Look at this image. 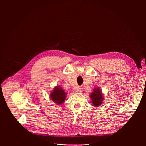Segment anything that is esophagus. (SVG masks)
Masks as SVG:
<instances>
[{
    "mask_svg": "<svg viewBox=\"0 0 146 146\" xmlns=\"http://www.w3.org/2000/svg\"><path fill=\"white\" fill-rule=\"evenodd\" d=\"M83 88L82 87H81V86H79V88H78V91L79 92H83Z\"/></svg>",
    "mask_w": 146,
    "mask_h": 146,
    "instance_id": "34e87169",
    "label": "esophagus"
}]
</instances>
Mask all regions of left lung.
Segmentation results:
<instances>
[{
  "mask_svg": "<svg viewBox=\"0 0 146 146\" xmlns=\"http://www.w3.org/2000/svg\"><path fill=\"white\" fill-rule=\"evenodd\" d=\"M90 98L92 99V102L95 107H98L101 105L103 101V96L102 93L100 89L95 88L94 92L91 94Z\"/></svg>",
  "mask_w": 146,
  "mask_h": 146,
  "instance_id": "obj_1",
  "label": "left lung"
}]
</instances>
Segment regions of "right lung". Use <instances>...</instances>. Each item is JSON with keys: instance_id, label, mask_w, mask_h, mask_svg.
I'll return each mask as SVG.
<instances>
[{"instance_id": "1", "label": "right lung", "mask_w": 146, "mask_h": 146, "mask_svg": "<svg viewBox=\"0 0 146 146\" xmlns=\"http://www.w3.org/2000/svg\"><path fill=\"white\" fill-rule=\"evenodd\" d=\"M66 92L60 86L56 87L50 94V98L52 99V101L56 103L57 105L63 103L66 99Z\"/></svg>"}]
</instances>
